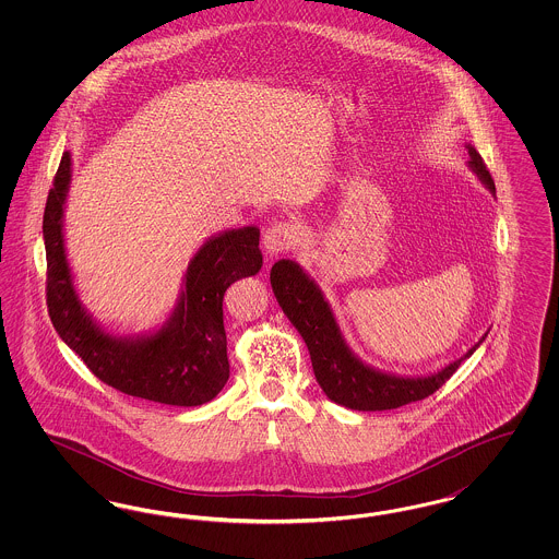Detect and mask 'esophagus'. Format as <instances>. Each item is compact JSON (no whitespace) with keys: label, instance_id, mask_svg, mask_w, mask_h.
I'll use <instances>...</instances> for the list:
<instances>
[{"label":"esophagus","instance_id":"esophagus-1","mask_svg":"<svg viewBox=\"0 0 559 559\" xmlns=\"http://www.w3.org/2000/svg\"><path fill=\"white\" fill-rule=\"evenodd\" d=\"M297 240H299V233H297V228L293 224L276 222L264 233V240L262 242H264L266 255L276 258V255L293 249L297 245Z\"/></svg>","mask_w":559,"mask_h":559}]
</instances>
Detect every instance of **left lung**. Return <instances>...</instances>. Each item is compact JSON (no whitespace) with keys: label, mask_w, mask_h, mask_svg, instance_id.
I'll return each mask as SVG.
<instances>
[{"label":"left lung","mask_w":559,"mask_h":559,"mask_svg":"<svg viewBox=\"0 0 559 559\" xmlns=\"http://www.w3.org/2000/svg\"><path fill=\"white\" fill-rule=\"evenodd\" d=\"M465 148L469 155L467 167L495 194V182L478 151L472 144ZM270 283L278 306L308 346L312 369L322 392L326 399L352 411H390L431 396L451 379L452 372L478 349L488 335L484 333L478 344L469 347L465 356L456 358L438 372L426 377H400L379 371L354 354V349L347 346L329 299L324 297L317 281L310 278V274L297 262L278 260L270 272Z\"/></svg>","instance_id":"8db88e82"}]
</instances>
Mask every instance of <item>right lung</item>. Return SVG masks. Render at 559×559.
<instances>
[{"instance_id": "1", "label": "right lung", "mask_w": 559, "mask_h": 559, "mask_svg": "<svg viewBox=\"0 0 559 559\" xmlns=\"http://www.w3.org/2000/svg\"><path fill=\"white\" fill-rule=\"evenodd\" d=\"M73 160L64 153L44 212L48 312L60 340L110 388L171 406H201L228 381L224 293L262 270L260 228L242 226L205 240L188 262L171 314L159 329L117 335L94 319L75 289L64 247V203Z\"/></svg>"}]
</instances>
